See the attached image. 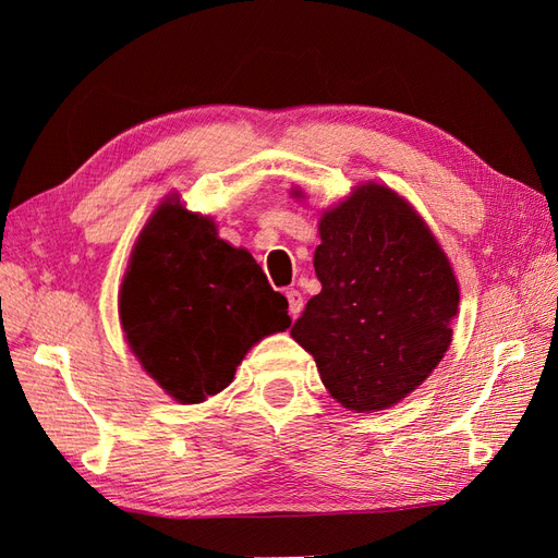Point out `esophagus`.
Instances as JSON below:
<instances>
[{"label":"esophagus","mask_w":558,"mask_h":558,"mask_svg":"<svg viewBox=\"0 0 558 558\" xmlns=\"http://www.w3.org/2000/svg\"><path fill=\"white\" fill-rule=\"evenodd\" d=\"M286 298H289V312H291V316L298 318L300 312H302V305H305V300H302V293L295 291V289H289V291H286Z\"/></svg>","instance_id":"esophagus-1"}]
</instances>
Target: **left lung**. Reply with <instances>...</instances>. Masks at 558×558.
Returning <instances> with one entry per match:
<instances>
[{"label": "left lung", "mask_w": 558, "mask_h": 558, "mask_svg": "<svg viewBox=\"0 0 558 558\" xmlns=\"http://www.w3.org/2000/svg\"><path fill=\"white\" fill-rule=\"evenodd\" d=\"M318 234L320 293L295 320L293 340L347 410L391 408L449 349L459 281L424 218L386 185H359L320 216Z\"/></svg>", "instance_id": "8db88e82"}]
</instances>
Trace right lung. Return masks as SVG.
<instances>
[{
    "mask_svg": "<svg viewBox=\"0 0 558 558\" xmlns=\"http://www.w3.org/2000/svg\"><path fill=\"white\" fill-rule=\"evenodd\" d=\"M286 310L251 253L179 197L148 218L118 298L132 353L183 404L221 393L253 344L291 326Z\"/></svg>",
    "mask_w": 558,
    "mask_h": 558,
    "instance_id": "1",
    "label": "right lung"
}]
</instances>
